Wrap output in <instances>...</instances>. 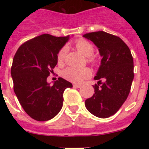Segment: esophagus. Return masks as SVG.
Wrapping results in <instances>:
<instances>
[{"mask_svg": "<svg viewBox=\"0 0 149 149\" xmlns=\"http://www.w3.org/2000/svg\"><path fill=\"white\" fill-rule=\"evenodd\" d=\"M73 86H74V87H75V88H80V87H81V84H74Z\"/></svg>", "mask_w": 149, "mask_h": 149, "instance_id": "obj_1", "label": "esophagus"}]
</instances>
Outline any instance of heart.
Masks as SVG:
<instances>
[{"instance_id":"1","label":"heart","mask_w":149,"mask_h":149,"mask_svg":"<svg viewBox=\"0 0 149 149\" xmlns=\"http://www.w3.org/2000/svg\"><path fill=\"white\" fill-rule=\"evenodd\" d=\"M76 49L82 54L84 56L87 57L89 63H94L95 60L93 56L94 53V46L89 41L84 39H77L74 43ZM66 48H62L57 54V62L58 63H63L65 60ZM91 75V71L88 68H77V67H68L63 72V76L68 81L74 83H81L84 79L88 78Z\"/></svg>"}]
</instances>
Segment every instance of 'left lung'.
Segmentation results:
<instances>
[{
    "instance_id": "8db88e82",
    "label": "left lung",
    "mask_w": 149,
    "mask_h": 149,
    "mask_svg": "<svg viewBox=\"0 0 149 149\" xmlns=\"http://www.w3.org/2000/svg\"><path fill=\"white\" fill-rule=\"evenodd\" d=\"M92 41L102 56L96 76L95 93L85 101L86 109L98 118L114 115L126 101L134 80V60L127 45L104 31L83 36Z\"/></svg>"
}]
</instances>
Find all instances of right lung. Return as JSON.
Segmentation results:
<instances>
[{
  "instance_id": "1",
  "label": "right lung",
  "mask_w": 149,
  "mask_h": 149,
  "mask_svg": "<svg viewBox=\"0 0 149 149\" xmlns=\"http://www.w3.org/2000/svg\"><path fill=\"white\" fill-rule=\"evenodd\" d=\"M69 36L42 34L18 48L13 60V89L24 111L36 121L53 119L62 109L63 93L72 84L59 77L51 86L47 77L57 64V54Z\"/></svg>"
}]
</instances>
